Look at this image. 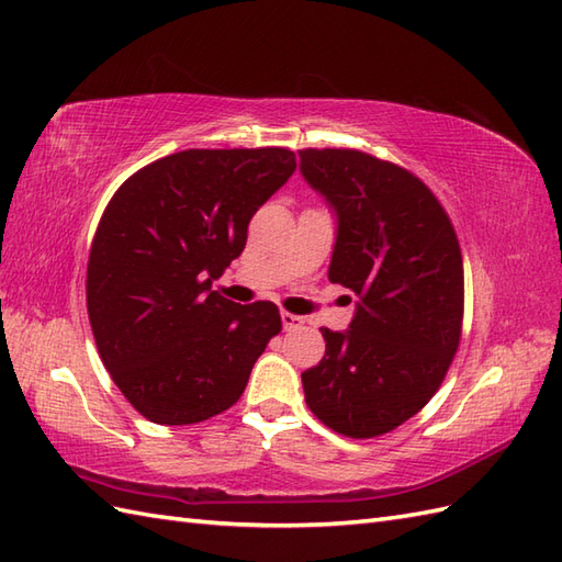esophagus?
Here are the masks:
<instances>
[{"mask_svg":"<svg viewBox=\"0 0 562 562\" xmlns=\"http://www.w3.org/2000/svg\"><path fill=\"white\" fill-rule=\"evenodd\" d=\"M280 318H282V327L286 329V333H290V329H299L301 325H304V318H301V315H296V313L282 311Z\"/></svg>","mask_w":562,"mask_h":562,"instance_id":"34e87169","label":"esophagus"}]
</instances>
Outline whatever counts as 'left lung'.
<instances>
[{"instance_id":"1","label":"left lung","mask_w":562,"mask_h":562,"mask_svg":"<svg viewBox=\"0 0 562 562\" xmlns=\"http://www.w3.org/2000/svg\"><path fill=\"white\" fill-rule=\"evenodd\" d=\"M299 158L337 215L327 278L356 294L349 329L321 327L323 361L301 372L306 404L344 437H380L437 394L458 351L460 244L437 196L406 168L356 149Z\"/></svg>"}]
</instances>
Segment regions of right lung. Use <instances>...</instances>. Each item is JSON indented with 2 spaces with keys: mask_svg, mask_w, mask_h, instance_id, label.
<instances>
[{
  "mask_svg": "<svg viewBox=\"0 0 562 562\" xmlns=\"http://www.w3.org/2000/svg\"><path fill=\"white\" fill-rule=\"evenodd\" d=\"M294 168L282 147L187 149L111 196L90 249L88 313L111 380L147 420L194 425L237 404L282 329L276 304L241 306L211 284Z\"/></svg>",
  "mask_w": 562,
  "mask_h": 562,
  "instance_id": "obj_1",
  "label": "right lung"
}]
</instances>
